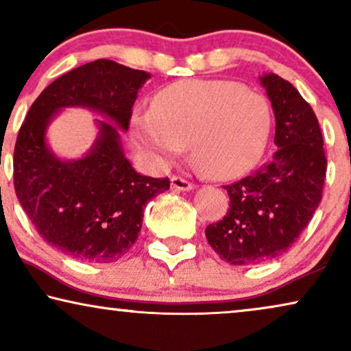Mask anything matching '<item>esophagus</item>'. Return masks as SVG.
Masks as SVG:
<instances>
[{
    "mask_svg": "<svg viewBox=\"0 0 351 351\" xmlns=\"http://www.w3.org/2000/svg\"><path fill=\"white\" fill-rule=\"evenodd\" d=\"M193 186L195 185L186 179H184V177H180V176L171 177V189L179 190V191H189V190H193Z\"/></svg>",
    "mask_w": 351,
    "mask_h": 351,
    "instance_id": "1",
    "label": "esophagus"
}]
</instances>
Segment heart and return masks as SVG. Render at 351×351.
Returning <instances> with one entry per match:
<instances>
[{
	"instance_id": "1",
	"label": "heart",
	"mask_w": 351,
	"mask_h": 351,
	"mask_svg": "<svg viewBox=\"0 0 351 351\" xmlns=\"http://www.w3.org/2000/svg\"><path fill=\"white\" fill-rule=\"evenodd\" d=\"M271 128L268 100L225 80H185L158 93L152 112L132 119L134 138L161 161L185 145L210 179H233L257 165Z\"/></svg>"
}]
</instances>
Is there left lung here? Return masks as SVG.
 I'll return each mask as SVG.
<instances>
[{"label":"left lung","instance_id":"1","mask_svg":"<svg viewBox=\"0 0 351 351\" xmlns=\"http://www.w3.org/2000/svg\"><path fill=\"white\" fill-rule=\"evenodd\" d=\"M275 113L278 152L232 185L230 209L206 227V238L232 265H256L285 254L318 209L328 169L323 134L310 104L289 81L261 76Z\"/></svg>","mask_w":351,"mask_h":351}]
</instances>
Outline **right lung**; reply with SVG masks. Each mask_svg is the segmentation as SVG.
<instances>
[{
	"label": "right lung",
	"instance_id": "1",
	"mask_svg": "<svg viewBox=\"0 0 351 351\" xmlns=\"http://www.w3.org/2000/svg\"><path fill=\"white\" fill-rule=\"evenodd\" d=\"M150 73L99 59L62 75L28 110L14 148V189L38 233L78 261L110 263L136 243L143 208L169 190V179L136 172L118 128L128 131L138 89ZM66 106H84L117 124L100 122L93 148L62 162L45 143L50 119Z\"/></svg>",
	"mask_w": 351,
	"mask_h": 351
}]
</instances>
